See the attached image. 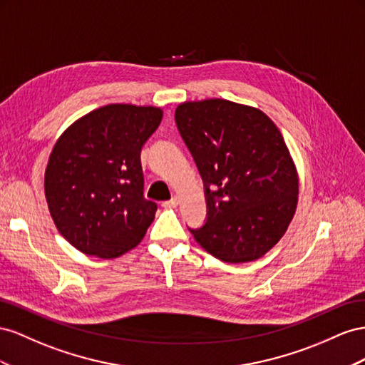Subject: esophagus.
<instances>
[{
  "label": "esophagus",
  "mask_w": 365,
  "mask_h": 365,
  "mask_svg": "<svg viewBox=\"0 0 365 365\" xmlns=\"http://www.w3.org/2000/svg\"><path fill=\"white\" fill-rule=\"evenodd\" d=\"M177 205H179V200H177V197H174V199H171V200L163 202L165 207H175Z\"/></svg>",
  "instance_id": "esophagus-1"
}]
</instances>
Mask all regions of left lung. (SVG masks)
<instances>
[{"label": "left lung", "mask_w": 365, "mask_h": 365, "mask_svg": "<svg viewBox=\"0 0 365 365\" xmlns=\"http://www.w3.org/2000/svg\"><path fill=\"white\" fill-rule=\"evenodd\" d=\"M175 123L205 183L207 218L190 229L206 252L249 263L269 252L297 211L299 180L277 125L226 99L183 102Z\"/></svg>", "instance_id": "8db88e82"}]
</instances>
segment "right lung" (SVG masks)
Masks as SVG:
<instances>
[{"label":"right lung","instance_id":"right-lung-1","mask_svg":"<svg viewBox=\"0 0 365 365\" xmlns=\"http://www.w3.org/2000/svg\"><path fill=\"white\" fill-rule=\"evenodd\" d=\"M162 118L159 107L110 103L56 140L44 174L46 200L61 235L82 254L116 258L147 234L158 205L143 199L140 150Z\"/></svg>","mask_w":365,"mask_h":365}]
</instances>
